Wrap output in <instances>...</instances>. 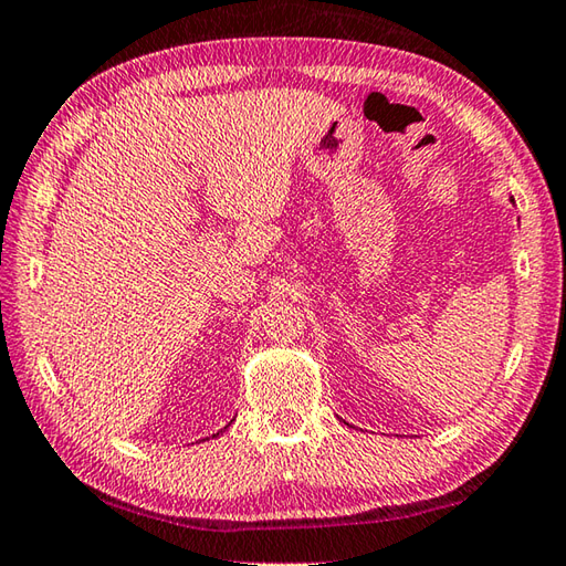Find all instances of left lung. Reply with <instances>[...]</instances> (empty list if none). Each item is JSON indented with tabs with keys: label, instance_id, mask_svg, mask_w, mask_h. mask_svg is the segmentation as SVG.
<instances>
[{
	"label": "left lung",
	"instance_id": "obj_1",
	"mask_svg": "<svg viewBox=\"0 0 566 566\" xmlns=\"http://www.w3.org/2000/svg\"><path fill=\"white\" fill-rule=\"evenodd\" d=\"M510 201H515V199H510Z\"/></svg>",
	"mask_w": 566,
	"mask_h": 566
}]
</instances>
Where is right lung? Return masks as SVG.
Here are the masks:
<instances>
[{
	"label": "right lung",
	"instance_id": "add662e5",
	"mask_svg": "<svg viewBox=\"0 0 566 566\" xmlns=\"http://www.w3.org/2000/svg\"><path fill=\"white\" fill-rule=\"evenodd\" d=\"M223 429H227V426H223ZM219 433H221V431H219ZM219 433H214V436H219ZM205 441H207V439H205Z\"/></svg>",
	"mask_w": 566,
	"mask_h": 566
}]
</instances>
